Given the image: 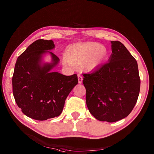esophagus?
Masks as SVG:
<instances>
[{"label":"esophagus","mask_w":154,"mask_h":154,"mask_svg":"<svg viewBox=\"0 0 154 154\" xmlns=\"http://www.w3.org/2000/svg\"><path fill=\"white\" fill-rule=\"evenodd\" d=\"M78 76V81H79V84H81L82 82V80H83V78L82 77V75L80 74H78L77 75Z\"/></svg>","instance_id":"esophagus-1"}]
</instances>
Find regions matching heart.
<instances>
[{
    "label": "heart",
    "mask_w": 154,
    "mask_h": 154,
    "mask_svg": "<svg viewBox=\"0 0 154 154\" xmlns=\"http://www.w3.org/2000/svg\"><path fill=\"white\" fill-rule=\"evenodd\" d=\"M106 48L95 42H88L76 47H70L66 57L69 66H80L84 63L87 70H92L100 63L106 55Z\"/></svg>",
    "instance_id": "1"
}]
</instances>
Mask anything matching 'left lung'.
Returning <instances> with one entry per match:
<instances>
[{"mask_svg": "<svg viewBox=\"0 0 154 154\" xmlns=\"http://www.w3.org/2000/svg\"><path fill=\"white\" fill-rule=\"evenodd\" d=\"M109 62L90 74H84L86 103L100 121L114 122L128 116L140 92V79L135 59L123 44L111 41Z\"/></svg>", "mask_w": 154, "mask_h": 154, "instance_id": "1", "label": "left lung"}]
</instances>
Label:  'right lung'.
Here are the masks:
<instances>
[{
    "label": "right lung",
    "mask_w": 154,
    "mask_h": 154,
    "mask_svg": "<svg viewBox=\"0 0 154 154\" xmlns=\"http://www.w3.org/2000/svg\"><path fill=\"white\" fill-rule=\"evenodd\" d=\"M55 45L52 40L38 39L20 54L15 65L12 92L16 103L27 117L45 120L59 116L65 101L77 84V74L67 76L49 71L59 59L51 52L52 63L40 65L42 55Z\"/></svg>",
    "instance_id": "1"
}]
</instances>
